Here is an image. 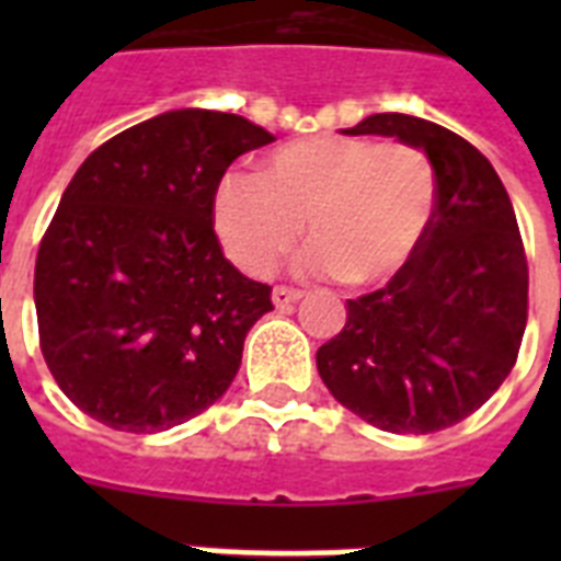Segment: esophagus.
I'll use <instances>...</instances> for the list:
<instances>
[{
    "label": "esophagus",
    "instance_id": "1",
    "mask_svg": "<svg viewBox=\"0 0 561 561\" xmlns=\"http://www.w3.org/2000/svg\"><path fill=\"white\" fill-rule=\"evenodd\" d=\"M271 299H273V306L282 311V308H290L294 302H299V299H302V290L285 288V285H276V288H273V294H271Z\"/></svg>",
    "mask_w": 561,
    "mask_h": 561
}]
</instances>
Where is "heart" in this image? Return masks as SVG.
Listing matches in <instances>:
<instances>
[{
	"instance_id": "obj_1",
	"label": "heart",
	"mask_w": 561,
	"mask_h": 561,
	"mask_svg": "<svg viewBox=\"0 0 561 561\" xmlns=\"http://www.w3.org/2000/svg\"><path fill=\"white\" fill-rule=\"evenodd\" d=\"M436 171L425 151L367 136L317 134L267 153L262 174L229 169L215 186L211 220L241 271L264 276L302 238L306 267L350 285L396 279L425 241Z\"/></svg>"
}]
</instances>
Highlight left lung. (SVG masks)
I'll return each mask as SVG.
<instances>
[{"label": "left lung", "mask_w": 561, "mask_h": 561, "mask_svg": "<svg viewBox=\"0 0 561 561\" xmlns=\"http://www.w3.org/2000/svg\"><path fill=\"white\" fill-rule=\"evenodd\" d=\"M346 136H392L434 162L436 209L416 259L387 288L346 299L317 350L334 399L390 434H434L489 401L527 325V259L492 162L448 127L375 113Z\"/></svg>", "instance_id": "left-lung-1"}]
</instances>
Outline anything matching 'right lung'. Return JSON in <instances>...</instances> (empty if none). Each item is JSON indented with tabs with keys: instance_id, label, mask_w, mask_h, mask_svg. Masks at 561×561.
<instances>
[{
	"instance_id": "1",
	"label": "right lung",
	"mask_w": 561,
	"mask_h": 561,
	"mask_svg": "<svg viewBox=\"0 0 561 561\" xmlns=\"http://www.w3.org/2000/svg\"><path fill=\"white\" fill-rule=\"evenodd\" d=\"M267 142L244 116L183 107L127 127L75 171L39 244L34 306L43 358L87 416L160 434L227 392L273 306L220 250L211 197Z\"/></svg>"
}]
</instances>
